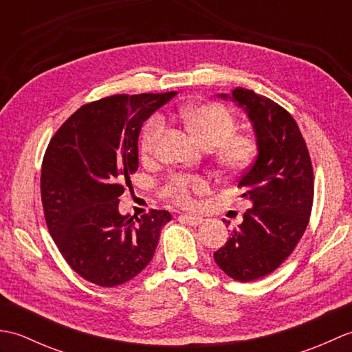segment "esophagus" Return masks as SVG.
<instances>
[{
  "label": "esophagus",
  "mask_w": 352,
  "mask_h": 352,
  "mask_svg": "<svg viewBox=\"0 0 352 352\" xmlns=\"http://www.w3.org/2000/svg\"><path fill=\"white\" fill-rule=\"evenodd\" d=\"M180 219L184 223H188V226H190V227H198L204 222V219L199 218V216H189V214H182Z\"/></svg>",
  "instance_id": "1"
}]
</instances>
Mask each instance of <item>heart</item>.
Listing matches in <instances>:
<instances>
[{
    "label": "heart",
    "instance_id": "heart-1",
    "mask_svg": "<svg viewBox=\"0 0 352 352\" xmlns=\"http://www.w3.org/2000/svg\"><path fill=\"white\" fill-rule=\"evenodd\" d=\"M177 115L186 126L195 133L207 146H214V159L230 172H243L256 162L260 153V140L250 130H234L236 118L227 106L218 101H204L189 104L178 109ZM166 130L162 115L149 119L140 139V149L145 157L157 154L160 140ZM206 189V182L198 175L174 174L164 184V192L182 207L193 206V193Z\"/></svg>",
    "mask_w": 352,
    "mask_h": 352
}]
</instances>
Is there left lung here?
Returning a JSON list of instances; mask_svg holds the SVG:
<instances>
[{"label":"left lung","instance_id":"1","mask_svg":"<svg viewBox=\"0 0 352 352\" xmlns=\"http://www.w3.org/2000/svg\"><path fill=\"white\" fill-rule=\"evenodd\" d=\"M233 98L248 111L260 153L237 183L252 207L213 257L231 278L248 283L274 272L296 248L310 221L315 182L307 145L289 111L248 89H234Z\"/></svg>","mask_w":352,"mask_h":352}]
</instances>
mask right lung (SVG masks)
Here are the masks:
<instances>
[{
    "label": "right lung",
    "mask_w": 352,
    "mask_h": 352,
    "mask_svg": "<svg viewBox=\"0 0 352 352\" xmlns=\"http://www.w3.org/2000/svg\"><path fill=\"white\" fill-rule=\"evenodd\" d=\"M175 94L111 95L87 102L60 125L45 151V222L66 263L96 286L115 287L142 272L172 218L155 208L130 218L118 204L139 168L142 125Z\"/></svg>",
    "instance_id": "obj_1"
}]
</instances>
